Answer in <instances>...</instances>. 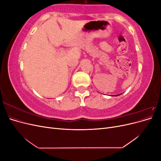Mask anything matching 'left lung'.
I'll list each match as a JSON object with an SVG mask.
<instances>
[{"label": "left lung", "instance_id": "8db88e82", "mask_svg": "<svg viewBox=\"0 0 161 161\" xmlns=\"http://www.w3.org/2000/svg\"><path fill=\"white\" fill-rule=\"evenodd\" d=\"M120 95V94H119V95H115V96H118V95Z\"/></svg>", "mask_w": 161, "mask_h": 161}]
</instances>
